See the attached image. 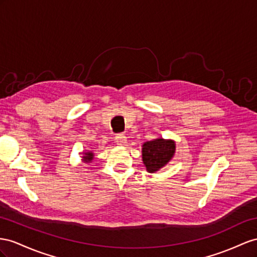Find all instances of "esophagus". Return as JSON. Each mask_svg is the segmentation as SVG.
<instances>
[{
    "instance_id": "1",
    "label": "esophagus",
    "mask_w": 257,
    "mask_h": 257,
    "mask_svg": "<svg viewBox=\"0 0 257 257\" xmlns=\"http://www.w3.org/2000/svg\"><path fill=\"white\" fill-rule=\"evenodd\" d=\"M115 142L118 146H124L127 143V137L124 135H117L115 137Z\"/></svg>"
}]
</instances>
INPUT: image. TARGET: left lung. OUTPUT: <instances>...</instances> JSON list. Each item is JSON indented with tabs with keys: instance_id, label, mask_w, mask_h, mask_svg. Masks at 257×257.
Returning a JSON list of instances; mask_svg holds the SVG:
<instances>
[{
	"instance_id": "left-lung-1",
	"label": "left lung",
	"mask_w": 257,
	"mask_h": 257,
	"mask_svg": "<svg viewBox=\"0 0 257 257\" xmlns=\"http://www.w3.org/2000/svg\"><path fill=\"white\" fill-rule=\"evenodd\" d=\"M176 143L173 140L159 138L148 141L142 146V161L149 173H155L173 159Z\"/></svg>"
}]
</instances>
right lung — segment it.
Wrapping results in <instances>:
<instances>
[{"label":"right lung","instance_id":"right-lung-1","mask_svg":"<svg viewBox=\"0 0 257 257\" xmlns=\"http://www.w3.org/2000/svg\"><path fill=\"white\" fill-rule=\"evenodd\" d=\"M93 157H94V154L92 153V151H89V152H85L83 153V156H82V161H84L85 163H90L93 161Z\"/></svg>","mask_w":257,"mask_h":257}]
</instances>
